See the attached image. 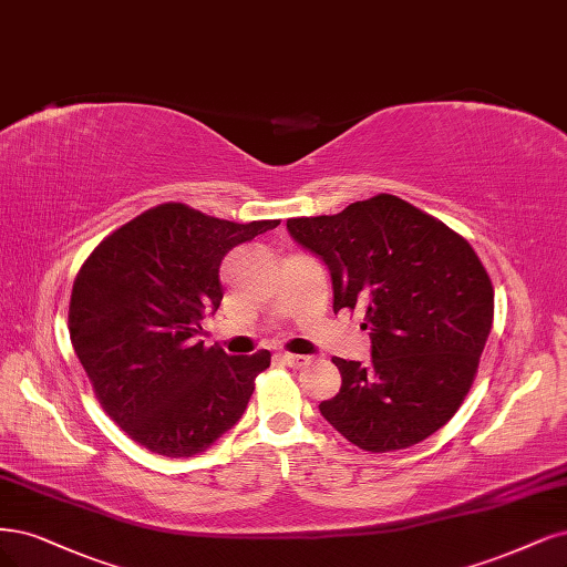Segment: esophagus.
I'll return each mask as SVG.
<instances>
[{"label":"esophagus","instance_id":"esophagus-1","mask_svg":"<svg viewBox=\"0 0 567 567\" xmlns=\"http://www.w3.org/2000/svg\"><path fill=\"white\" fill-rule=\"evenodd\" d=\"M279 359L290 365V368H300L307 363V357H300V354H288V351H284V354H279Z\"/></svg>","mask_w":567,"mask_h":567}]
</instances>
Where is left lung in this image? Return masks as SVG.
Here are the masks:
<instances>
[{
  "mask_svg": "<svg viewBox=\"0 0 567 567\" xmlns=\"http://www.w3.org/2000/svg\"><path fill=\"white\" fill-rule=\"evenodd\" d=\"M286 229L328 267L333 311L361 309L370 361L333 359L321 415L361 451H403L451 420L493 328V284L470 241L392 194Z\"/></svg>",
  "mask_w": 567,
  "mask_h": 567,
  "instance_id": "left-lung-1",
  "label": "left lung"
}]
</instances>
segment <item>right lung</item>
Wrapping results in <instances>:
<instances>
[{"label":"right lung","instance_id":"right-lung-1","mask_svg":"<svg viewBox=\"0 0 567 567\" xmlns=\"http://www.w3.org/2000/svg\"><path fill=\"white\" fill-rule=\"evenodd\" d=\"M279 220L229 223L185 204L145 210L97 244L70 298V340L105 413L164 457H194L237 424L267 349L204 347L227 252Z\"/></svg>","mask_w":567,"mask_h":567}]
</instances>
